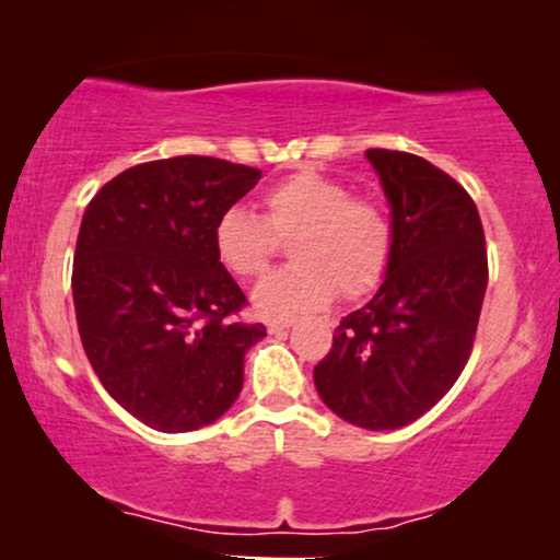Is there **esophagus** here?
Masks as SVG:
<instances>
[{
    "instance_id": "esophagus-1",
    "label": "esophagus",
    "mask_w": 560,
    "mask_h": 560,
    "mask_svg": "<svg viewBox=\"0 0 560 560\" xmlns=\"http://www.w3.org/2000/svg\"><path fill=\"white\" fill-rule=\"evenodd\" d=\"M292 324H294V320H289V318H266V326H268V331H271V334L287 331Z\"/></svg>"
}]
</instances>
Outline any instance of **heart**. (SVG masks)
<instances>
[{
    "label": "heart",
    "mask_w": 560,
    "mask_h": 560,
    "mask_svg": "<svg viewBox=\"0 0 560 560\" xmlns=\"http://www.w3.org/2000/svg\"><path fill=\"white\" fill-rule=\"evenodd\" d=\"M289 242L292 262L262 279L253 305L268 316H302L326 307L342 292L347 300L371 294L387 276L392 226L384 208L352 197L350 186L316 171H300L262 195V218L229 208L213 226L215 258L240 279L260 276Z\"/></svg>",
    "instance_id": "1"
}]
</instances>
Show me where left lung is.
Masks as SVG:
<instances>
[{"mask_svg": "<svg viewBox=\"0 0 560 560\" xmlns=\"http://www.w3.org/2000/svg\"><path fill=\"white\" fill-rule=\"evenodd\" d=\"M389 205L382 287L342 318L313 369L320 400L352 427L384 432L421 419L460 376L487 292L477 205L410 152L365 150Z\"/></svg>", "mask_w": 560, "mask_h": 560, "instance_id": "8db88e82", "label": "left lung"}]
</instances>
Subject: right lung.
<instances>
[{"instance_id": "obj_1", "label": "right lung", "mask_w": 560, "mask_h": 560, "mask_svg": "<svg viewBox=\"0 0 560 560\" xmlns=\"http://www.w3.org/2000/svg\"><path fill=\"white\" fill-rule=\"evenodd\" d=\"M260 182L258 168L182 155L133 165L83 213L73 266L79 334L102 387L158 432H195L240 397L244 352L266 337L242 324V289L213 226Z\"/></svg>"}]
</instances>
